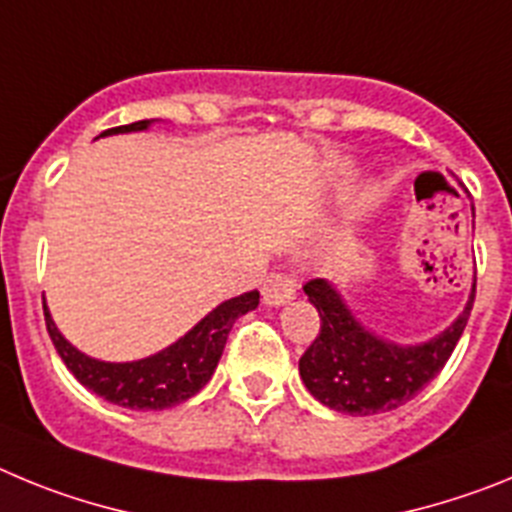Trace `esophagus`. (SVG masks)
Listing matches in <instances>:
<instances>
[{
    "mask_svg": "<svg viewBox=\"0 0 512 512\" xmlns=\"http://www.w3.org/2000/svg\"><path fill=\"white\" fill-rule=\"evenodd\" d=\"M297 292V279L287 271H271L269 277L264 279V287H261V297H264L266 305H284L295 297Z\"/></svg>",
    "mask_w": 512,
    "mask_h": 512,
    "instance_id": "obj_1",
    "label": "esophagus"
}]
</instances>
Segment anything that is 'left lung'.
<instances>
[{
	"mask_svg": "<svg viewBox=\"0 0 512 512\" xmlns=\"http://www.w3.org/2000/svg\"><path fill=\"white\" fill-rule=\"evenodd\" d=\"M474 284L449 328L431 341L400 346L366 328L328 279H310L302 289L320 315V333L300 359L310 395L348 415L390 413L413 400L454 354L472 312Z\"/></svg>",
	"mask_w": 512,
	"mask_h": 512,
	"instance_id": "left-lung-1",
	"label": "left lung"
}]
</instances>
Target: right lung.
Wrapping results in <instances>:
<instances>
[{"label": "right lung", "instance_id": "right-lung-1", "mask_svg": "<svg viewBox=\"0 0 512 512\" xmlns=\"http://www.w3.org/2000/svg\"><path fill=\"white\" fill-rule=\"evenodd\" d=\"M151 122L153 120L130 122V125L104 130L102 135L138 133V130L151 128ZM256 305H259L256 289L241 297H233V300H225L169 348L148 356V359L122 361V364L81 354L79 348H74L61 336L45 302L43 312L45 328H48V336H51L58 356L87 390L112 405H120V408L166 410L194 397L210 382L217 361L223 356L230 328L241 315L256 310Z\"/></svg>", "mask_w": 512, "mask_h": 512}]
</instances>
